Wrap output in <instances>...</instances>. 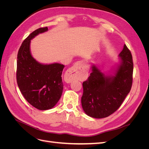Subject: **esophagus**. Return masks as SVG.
Instances as JSON below:
<instances>
[{"label":"esophagus","mask_w":149,"mask_h":149,"mask_svg":"<svg viewBox=\"0 0 149 149\" xmlns=\"http://www.w3.org/2000/svg\"><path fill=\"white\" fill-rule=\"evenodd\" d=\"M68 79L71 81L76 79L82 78L87 76L88 73L85 70V65L83 61H78L76 62L74 65L68 70Z\"/></svg>","instance_id":"obj_1"}]
</instances>
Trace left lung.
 Masks as SVG:
<instances>
[{"label": "left lung", "instance_id": "left-lung-1", "mask_svg": "<svg viewBox=\"0 0 149 149\" xmlns=\"http://www.w3.org/2000/svg\"><path fill=\"white\" fill-rule=\"evenodd\" d=\"M119 56L121 63L115 76H106L93 66L92 73L83 83L81 104L89 116L101 119L113 114L131 89L134 65L131 52L126 45Z\"/></svg>", "mask_w": 149, "mask_h": 149}]
</instances>
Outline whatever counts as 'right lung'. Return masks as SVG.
I'll list each match as a JSON object with an SVG mask.
<instances>
[{
    "label": "right lung",
    "mask_w": 149,
    "mask_h": 149,
    "mask_svg": "<svg viewBox=\"0 0 149 149\" xmlns=\"http://www.w3.org/2000/svg\"><path fill=\"white\" fill-rule=\"evenodd\" d=\"M47 30L46 26L33 31L22 42L17 54L18 86L25 100L39 110H47L55 106L63 89L61 74L65 66L39 63L30 53V40Z\"/></svg>",
    "instance_id": "obj_1"
}]
</instances>
